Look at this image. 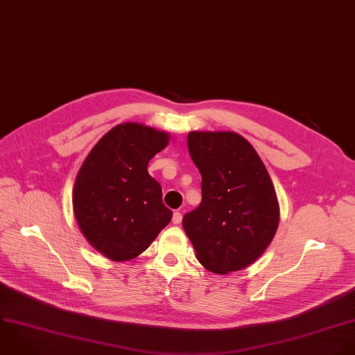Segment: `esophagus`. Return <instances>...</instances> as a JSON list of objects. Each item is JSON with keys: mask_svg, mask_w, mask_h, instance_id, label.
Returning a JSON list of instances; mask_svg holds the SVG:
<instances>
[{"mask_svg": "<svg viewBox=\"0 0 355 355\" xmlns=\"http://www.w3.org/2000/svg\"><path fill=\"white\" fill-rule=\"evenodd\" d=\"M181 220H182L181 211H174V214H173V223H174V224H180Z\"/></svg>", "mask_w": 355, "mask_h": 355, "instance_id": "34e87169", "label": "esophagus"}]
</instances>
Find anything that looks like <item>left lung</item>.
<instances>
[{"instance_id": "1", "label": "left lung", "mask_w": 355, "mask_h": 355, "mask_svg": "<svg viewBox=\"0 0 355 355\" xmlns=\"http://www.w3.org/2000/svg\"><path fill=\"white\" fill-rule=\"evenodd\" d=\"M187 144L202 175V202L182 217L196 259L217 275L245 269L262 257L279 227L272 178L240 134L192 131Z\"/></svg>"}]
</instances>
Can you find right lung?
I'll return each mask as SVG.
<instances>
[{
    "mask_svg": "<svg viewBox=\"0 0 355 355\" xmlns=\"http://www.w3.org/2000/svg\"><path fill=\"white\" fill-rule=\"evenodd\" d=\"M168 142L164 131L118 124L82 163L72 191L73 214L86 241L107 259L139 257L171 221L162 187L148 173L149 160Z\"/></svg>",
    "mask_w": 355,
    "mask_h": 355,
    "instance_id": "obj_1",
    "label": "right lung"
}]
</instances>
